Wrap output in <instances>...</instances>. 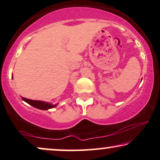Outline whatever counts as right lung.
I'll use <instances>...</instances> for the list:
<instances>
[{
	"label": "right lung",
	"instance_id": "add662e5",
	"mask_svg": "<svg viewBox=\"0 0 160 160\" xmlns=\"http://www.w3.org/2000/svg\"><path fill=\"white\" fill-rule=\"evenodd\" d=\"M12 78H13V76H12ZM22 99L25 102H27L28 104H29L30 105L33 106V107L37 108V109L43 110L51 109V108L56 107L57 105H58V104H56V105H52V104L50 103V102L39 101V100H32L26 99V98L25 97H22Z\"/></svg>",
	"mask_w": 160,
	"mask_h": 160
}]
</instances>
